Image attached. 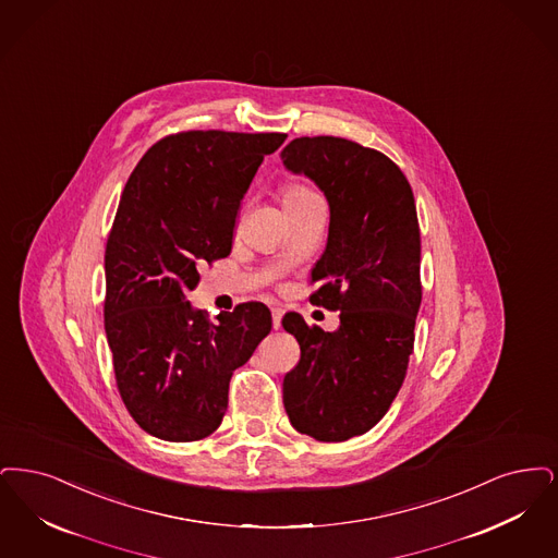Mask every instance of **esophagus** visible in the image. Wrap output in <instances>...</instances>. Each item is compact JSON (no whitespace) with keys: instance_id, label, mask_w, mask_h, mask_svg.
Wrapping results in <instances>:
<instances>
[{"instance_id":"1","label":"esophagus","mask_w":558,"mask_h":558,"mask_svg":"<svg viewBox=\"0 0 558 558\" xmlns=\"http://www.w3.org/2000/svg\"><path fill=\"white\" fill-rule=\"evenodd\" d=\"M281 318H283V311L272 308V329H281Z\"/></svg>"}]
</instances>
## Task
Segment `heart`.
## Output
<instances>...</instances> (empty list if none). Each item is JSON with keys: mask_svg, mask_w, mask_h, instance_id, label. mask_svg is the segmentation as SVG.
Returning a JSON list of instances; mask_svg holds the SVG:
<instances>
[{"mask_svg": "<svg viewBox=\"0 0 558 558\" xmlns=\"http://www.w3.org/2000/svg\"><path fill=\"white\" fill-rule=\"evenodd\" d=\"M313 192H308L306 187H302V185H288L286 190H283V194H281V199H283V206L286 204H293V202H300V199H306V197H311Z\"/></svg>", "mask_w": 558, "mask_h": 558, "instance_id": "heart-1", "label": "heart"}]
</instances>
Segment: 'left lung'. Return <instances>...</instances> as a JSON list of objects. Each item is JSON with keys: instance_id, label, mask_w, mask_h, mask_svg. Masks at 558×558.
Returning a JSON list of instances; mask_svg holds the SVG:
<instances>
[{"instance_id": "8db88e82", "label": "left lung", "mask_w": 558, "mask_h": 558, "mask_svg": "<svg viewBox=\"0 0 558 558\" xmlns=\"http://www.w3.org/2000/svg\"><path fill=\"white\" fill-rule=\"evenodd\" d=\"M281 160L327 197L329 238L311 302L340 311L336 331L283 316L302 352L283 379V407L300 434L343 441L384 418L407 375L421 306L414 195L388 156L350 140L298 137Z\"/></svg>"}]
</instances>
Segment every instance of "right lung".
Returning a JSON list of instances; mask_svg holds the SVG:
<instances>
[{"instance_id": "add662e5", "label": "right lung", "mask_w": 558, "mask_h": 558, "mask_svg": "<svg viewBox=\"0 0 558 558\" xmlns=\"http://www.w3.org/2000/svg\"><path fill=\"white\" fill-rule=\"evenodd\" d=\"M286 133L187 131L131 172L106 245L104 327L135 423L167 441L210 436L229 381L272 327L260 302L208 323L185 293L197 267L229 256L242 197Z\"/></svg>"}]
</instances>
